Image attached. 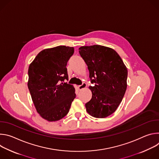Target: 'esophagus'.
<instances>
[{"label":"esophagus","instance_id":"esophagus-1","mask_svg":"<svg viewBox=\"0 0 159 159\" xmlns=\"http://www.w3.org/2000/svg\"><path fill=\"white\" fill-rule=\"evenodd\" d=\"M87 87V84L85 83H83L82 85H79V90H83L84 89H85Z\"/></svg>","mask_w":159,"mask_h":159}]
</instances>
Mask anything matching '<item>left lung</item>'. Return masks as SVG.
Listing matches in <instances>:
<instances>
[{
    "mask_svg": "<svg viewBox=\"0 0 159 159\" xmlns=\"http://www.w3.org/2000/svg\"><path fill=\"white\" fill-rule=\"evenodd\" d=\"M79 53L87 65L93 86L92 99L86 111L95 118H104L114 112L121 103L127 87V68L118 53L102 45L84 46Z\"/></svg>",
    "mask_w": 159,
    "mask_h": 159,
    "instance_id": "8db88e82",
    "label": "left lung"
}]
</instances>
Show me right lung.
<instances>
[{"label": "right lung", "mask_w": 159, "mask_h": 159, "mask_svg": "<svg viewBox=\"0 0 159 159\" xmlns=\"http://www.w3.org/2000/svg\"><path fill=\"white\" fill-rule=\"evenodd\" d=\"M74 47L58 46L41 51L30 63L28 87L37 112L50 122L58 121L69 111L75 98L73 85L68 79L67 61Z\"/></svg>", "instance_id": "right-lung-1"}]
</instances>
